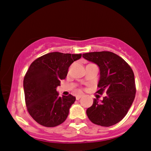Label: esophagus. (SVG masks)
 <instances>
[{
  "mask_svg": "<svg viewBox=\"0 0 151 151\" xmlns=\"http://www.w3.org/2000/svg\"><path fill=\"white\" fill-rule=\"evenodd\" d=\"M82 96H83V95H81V94H80V95H77V96H76V99H77V100H79V99H80Z\"/></svg>",
  "mask_w": 151,
  "mask_h": 151,
  "instance_id": "obj_1",
  "label": "esophagus"
}]
</instances>
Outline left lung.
<instances>
[{"mask_svg": "<svg viewBox=\"0 0 151 151\" xmlns=\"http://www.w3.org/2000/svg\"><path fill=\"white\" fill-rule=\"evenodd\" d=\"M88 61L96 64L100 69V79L96 93L106 96L101 102L93 99L86 115L93 124L105 127L116 124L124 119L136 96V84L132 69L125 60L109 51L83 54Z\"/></svg>", "mask_w": 151, "mask_h": 151, "instance_id": "8db88e82", "label": "left lung"}]
</instances>
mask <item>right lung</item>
Here are the masks:
<instances>
[{"label":"right lung","instance_id":"1","mask_svg":"<svg viewBox=\"0 0 151 151\" xmlns=\"http://www.w3.org/2000/svg\"><path fill=\"white\" fill-rule=\"evenodd\" d=\"M81 54L47 53L32 62L23 80L25 104L36 122L45 127H55L66 120L75 101L72 95L59 96L57 87L65 79L70 66Z\"/></svg>","mask_w":151,"mask_h":151}]
</instances>
